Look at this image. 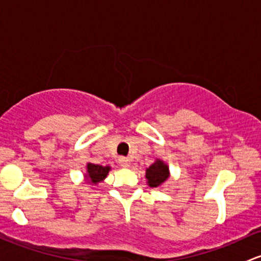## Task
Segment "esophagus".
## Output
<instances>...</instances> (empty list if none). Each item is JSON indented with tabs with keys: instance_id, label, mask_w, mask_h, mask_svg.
Here are the masks:
<instances>
[{
	"instance_id": "esophagus-1",
	"label": "esophagus",
	"mask_w": 261,
	"mask_h": 261,
	"mask_svg": "<svg viewBox=\"0 0 261 261\" xmlns=\"http://www.w3.org/2000/svg\"><path fill=\"white\" fill-rule=\"evenodd\" d=\"M119 163H120V166H121V167H124V168H128V167H130V165H131L130 160L126 159V157H120Z\"/></svg>"
}]
</instances>
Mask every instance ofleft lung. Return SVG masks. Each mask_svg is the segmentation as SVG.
Masks as SVG:
<instances>
[{
    "label": "left lung",
    "instance_id": "8db88e82",
    "mask_svg": "<svg viewBox=\"0 0 261 261\" xmlns=\"http://www.w3.org/2000/svg\"><path fill=\"white\" fill-rule=\"evenodd\" d=\"M170 177V170L162 160H156L150 167L146 170V179L150 187L156 188L163 185Z\"/></svg>",
    "mask_w": 261,
    "mask_h": 261
}]
</instances>
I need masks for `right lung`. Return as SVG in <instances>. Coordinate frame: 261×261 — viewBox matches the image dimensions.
<instances>
[{"label":"right lung","mask_w":261,"mask_h":261,"mask_svg":"<svg viewBox=\"0 0 261 261\" xmlns=\"http://www.w3.org/2000/svg\"><path fill=\"white\" fill-rule=\"evenodd\" d=\"M111 170L110 166H100L95 163H88L87 165V179L90 181L93 185H98L99 182L104 181L107 178L109 171Z\"/></svg>","instance_id":"obj_1"}]
</instances>
